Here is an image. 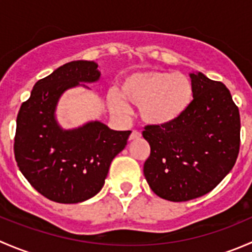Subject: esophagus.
<instances>
[{
  "label": "esophagus",
  "mask_w": 252,
  "mask_h": 252,
  "mask_svg": "<svg viewBox=\"0 0 252 252\" xmlns=\"http://www.w3.org/2000/svg\"><path fill=\"white\" fill-rule=\"evenodd\" d=\"M141 138V133L139 130H133L131 131L130 136H129V140H135V139Z\"/></svg>",
  "instance_id": "34e87169"
}]
</instances>
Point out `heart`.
Listing matches in <instances>:
<instances>
[{
  "label": "heart",
  "instance_id": "1",
  "mask_svg": "<svg viewBox=\"0 0 252 252\" xmlns=\"http://www.w3.org/2000/svg\"><path fill=\"white\" fill-rule=\"evenodd\" d=\"M194 84L182 73L146 70L128 75L108 97L111 110L124 113L130 102L140 106V116L150 126H163L179 121L194 102Z\"/></svg>",
  "mask_w": 252,
  "mask_h": 252
}]
</instances>
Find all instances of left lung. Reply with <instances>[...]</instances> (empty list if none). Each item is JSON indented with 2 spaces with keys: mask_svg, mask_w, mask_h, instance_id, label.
Masks as SVG:
<instances>
[{
  "mask_svg": "<svg viewBox=\"0 0 252 252\" xmlns=\"http://www.w3.org/2000/svg\"><path fill=\"white\" fill-rule=\"evenodd\" d=\"M195 97L178 122L147 126L151 152L144 175L157 196L189 201L215 189L234 167L240 149V114L229 90L202 73L190 74Z\"/></svg>",
  "mask_w": 252,
  "mask_h": 252,
  "instance_id": "1",
  "label": "left lung"
}]
</instances>
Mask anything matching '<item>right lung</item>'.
<instances>
[{
    "label": "right lung",
    "mask_w": 252,
    "mask_h": 252,
    "mask_svg": "<svg viewBox=\"0 0 252 252\" xmlns=\"http://www.w3.org/2000/svg\"><path fill=\"white\" fill-rule=\"evenodd\" d=\"M97 67L94 61H73L40 79L17 116V164L30 185L51 201L77 204L95 196L131 133L112 130L100 122L74 130H62L56 123L55 108L63 91L97 80Z\"/></svg>",
    "instance_id": "add662e5"
}]
</instances>
